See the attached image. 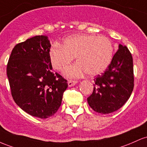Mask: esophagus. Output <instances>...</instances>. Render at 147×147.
I'll list each match as a JSON object with an SVG mask.
<instances>
[{"instance_id":"esophagus-1","label":"esophagus","mask_w":147,"mask_h":147,"mask_svg":"<svg viewBox=\"0 0 147 147\" xmlns=\"http://www.w3.org/2000/svg\"><path fill=\"white\" fill-rule=\"evenodd\" d=\"M78 82L77 80H68V85L69 87H72L74 85H75Z\"/></svg>"}]
</instances>
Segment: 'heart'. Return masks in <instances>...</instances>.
<instances>
[{"mask_svg": "<svg viewBox=\"0 0 147 147\" xmlns=\"http://www.w3.org/2000/svg\"><path fill=\"white\" fill-rule=\"evenodd\" d=\"M113 44L106 37L92 34H77L67 37L63 44L55 43L49 50L53 68L63 71L76 56L78 62L65 71L69 78H78L87 72L98 75L108 67L113 59Z\"/></svg>", "mask_w": 147, "mask_h": 147, "instance_id": "obj_1", "label": "heart"}]
</instances>
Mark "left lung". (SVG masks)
<instances>
[{
  "instance_id": "obj_1",
  "label": "left lung",
  "mask_w": 147,
  "mask_h": 147,
  "mask_svg": "<svg viewBox=\"0 0 147 147\" xmlns=\"http://www.w3.org/2000/svg\"><path fill=\"white\" fill-rule=\"evenodd\" d=\"M94 82L87 102L95 112L109 114L126 103L134 87L133 57L126 46L119 45L108 69L96 77Z\"/></svg>"
}]
</instances>
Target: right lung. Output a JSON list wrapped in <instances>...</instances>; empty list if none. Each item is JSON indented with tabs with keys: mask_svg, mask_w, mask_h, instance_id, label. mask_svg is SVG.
Wrapping results in <instances>:
<instances>
[{
	"mask_svg": "<svg viewBox=\"0 0 147 147\" xmlns=\"http://www.w3.org/2000/svg\"><path fill=\"white\" fill-rule=\"evenodd\" d=\"M51 44L47 36L37 35L17 44L7 65L11 94L26 113L46 119L61 105L67 80L51 71Z\"/></svg>",
	"mask_w": 147,
	"mask_h": 147,
	"instance_id": "obj_1",
	"label": "right lung"
}]
</instances>
